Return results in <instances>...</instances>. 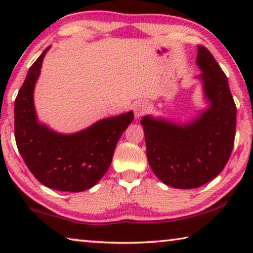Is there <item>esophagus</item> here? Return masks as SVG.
Here are the masks:
<instances>
[{
	"instance_id": "obj_1",
	"label": "esophagus",
	"mask_w": 253,
	"mask_h": 253,
	"mask_svg": "<svg viewBox=\"0 0 253 253\" xmlns=\"http://www.w3.org/2000/svg\"><path fill=\"white\" fill-rule=\"evenodd\" d=\"M147 109H148L147 102H145V101L136 102L134 106V113H135L136 118H139L140 116H143V115L147 111Z\"/></svg>"
}]
</instances>
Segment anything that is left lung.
<instances>
[{
    "label": "left lung",
    "mask_w": 253,
    "mask_h": 253,
    "mask_svg": "<svg viewBox=\"0 0 253 253\" xmlns=\"http://www.w3.org/2000/svg\"><path fill=\"white\" fill-rule=\"evenodd\" d=\"M196 63L202 74L207 110L186 124L143 117L146 154L154 174L175 188H196L212 181L228 163L233 149L237 107L228 78L215 59L198 45Z\"/></svg>",
    "instance_id": "8db88e82"
}]
</instances>
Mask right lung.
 I'll return each mask as SVG.
<instances>
[{
    "mask_svg": "<svg viewBox=\"0 0 253 253\" xmlns=\"http://www.w3.org/2000/svg\"><path fill=\"white\" fill-rule=\"evenodd\" d=\"M50 48V46H49ZM46 48L30 67L14 104L16 146L34 177L62 192H83L99 182L108 170L119 138L134 119L132 111L101 119L76 134L51 130L38 122L33 104Z\"/></svg>",
    "mask_w": 253,
    "mask_h": 253,
    "instance_id": "1",
    "label": "right lung"
}]
</instances>
